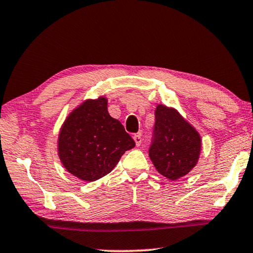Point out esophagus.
I'll return each instance as SVG.
<instances>
[{
    "instance_id": "1",
    "label": "esophagus",
    "mask_w": 253,
    "mask_h": 253,
    "mask_svg": "<svg viewBox=\"0 0 253 253\" xmlns=\"http://www.w3.org/2000/svg\"><path fill=\"white\" fill-rule=\"evenodd\" d=\"M134 141L136 143V146H141V144H142V136H141V134L134 135Z\"/></svg>"
}]
</instances>
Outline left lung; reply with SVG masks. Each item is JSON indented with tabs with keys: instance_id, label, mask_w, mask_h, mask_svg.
Returning a JSON list of instances; mask_svg holds the SVG:
<instances>
[{
	"instance_id": "1",
	"label": "left lung",
	"mask_w": 253,
	"mask_h": 253,
	"mask_svg": "<svg viewBox=\"0 0 253 253\" xmlns=\"http://www.w3.org/2000/svg\"><path fill=\"white\" fill-rule=\"evenodd\" d=\"M154 115L153 141L148 155L159 173L174 181L197 164L202 138L174 108L158 105Z\"/></svg>"
}]
</instances>
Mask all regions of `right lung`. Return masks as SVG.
<instances>
[{
	"mask_svg": "<svg viewBox=\"0 0 253 253\" xmlns=\"http://www.w3.org/2000/svg\"><path fill=\"white\" fill-rule=\"evenodd\" d=\"M105 97L87 99L67 116L58 135V156L65 169L83 181H95L135 146L119 120L108 112Z\"/></svg>",
	"mask_w": 253,
	"mask_h": 253,
	"instance_id": "add662e5",
	"label": "right lung"
}]
</instances>
